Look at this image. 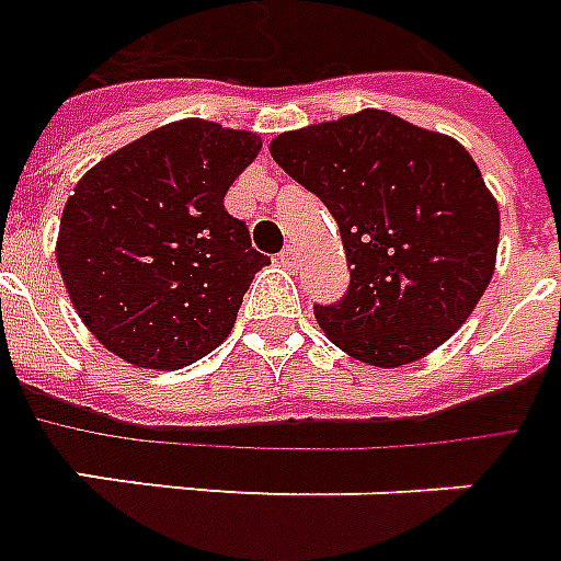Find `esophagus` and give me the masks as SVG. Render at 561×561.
<instances>
[{"label":"esophagus","instance_id":"esophagus-1","mask_svg":"<svg viewBox=\"0 0 561 561\" xmlns=\"http://www.w3.org/2000/svg\"><path fill=\"white\" fill-rule=\"evenodd\" d=\"M277 260H280V265H286V268H298V263H301V254H298L296 245H286Z\"/></svg>","mask_w":561,"mask_h":561}]
</instances>
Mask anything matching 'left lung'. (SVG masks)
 <instances>
[{"label":"left lung","instance_id":"8db88e82","mask_svg":"<svg viewBox=\"0 0 561 561\" xmlns=\"http://www.w3.org/2000/svg\"><path fill=\"white\" fill-rule=\"evenodd\" d=\"M272 159L331 209L348 293L316 322L369 366L444 345L491 284L500 206L456 138L364 108L272 138Z\"/></svg>","mask_w":561,"mask_h":561}]
</instances>
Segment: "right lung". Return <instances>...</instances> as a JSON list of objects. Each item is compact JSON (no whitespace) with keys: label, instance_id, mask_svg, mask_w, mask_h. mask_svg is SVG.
<instances>
[{"label":"right lung","instance_id":"1","mask_svg":"<svg viewBox=\"0 0 561 561\" xmlns=\"http://www.w3.org/2000/svg\"><path fill=\"white\" fill-rule=\"evenodd\" d=\"M260 136L185 117L96 162L67 197L56 260L85 328L126 364L180 369L233 331L268 256L225 209Z\"/></svg>","mask_w":561,"mask_h":561}]
</instances>
